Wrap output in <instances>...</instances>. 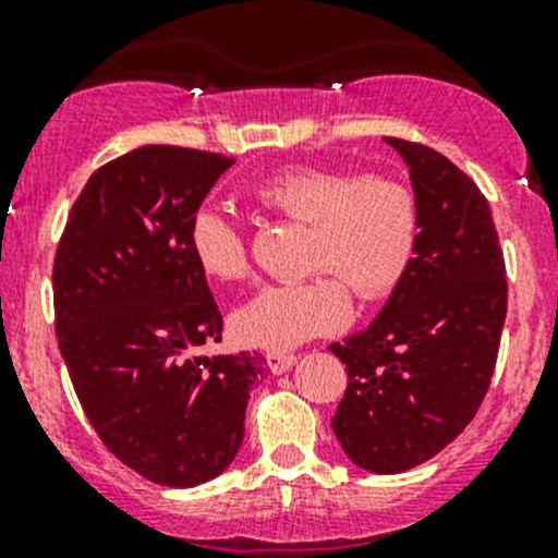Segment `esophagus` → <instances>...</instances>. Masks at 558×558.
<instances>
[{
	"label": "esophagus",
	"mask_w": 558,
	"mask_h": 558,
	"mask_svg": "<svg viewBox=\"0 0 558 558\" xmlns=\"http://www.w3.org/2000/svg\"><path fill=\"white\" fill-rule=\"evenodd\" d=\"M296 362V353H286V351H269L267 353V364L272 373H289Z\"/></svg>",
	"instance_id": "esophagus-1"
}]
</instances>
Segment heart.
<instances>
[{
	"label": "heart",
	"instance_id": "obj_1",
	"mask_svg": "<svg viewBox=\"0 0 558 558\" xmlns=\"http://www.w3.org/2000/svg\"><path fill=\"white\" fill-rule=\"evenodd\" d=\"M269 210L311 223L305 267L313 278L264 286L232 318L238 340L286 351L351 320V291L384 302L408 280L424 234V207L413 185L391 174L335 167H289L256 185ZM189 251L205 278L243 283L253 275L251 240L221 210L199 207L189 221Z\"/></svg>",
	"mask_w": 558,
	"mask_h": 558
}]
</instances>
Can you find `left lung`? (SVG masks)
I'll use <instances>...</instances> for the list:
<instances>
[{
  "instance_id": "8db88e82",
  "label": "left lung",
  "mask_w": 558,
  "mask_h": 558,
  "mask_svg": "<svg viewBox=\"0 0 558 558\" xmlns=\"http://www.w3.org/2000/svg\"><path fill=\"white\" fill-rule=\"evenodd\" d=\"M408 161L424 234L408 280L369 329L331 342L348 386L331 418L342 451L369 472L437 456L475 418L508 315V280L488 199L451 159L386 137Z\"/></svg>"
}]
</instances>
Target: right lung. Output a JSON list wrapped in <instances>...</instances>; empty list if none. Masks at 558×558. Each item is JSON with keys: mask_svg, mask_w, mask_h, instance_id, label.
I'll return each instance as SVG.
<instances>
[{"mask_svg": "<svg viewBox=\"0 0 558 558\" xmlns=\"http://www.w3.org/2000/svg\"><path fill=\"white\" fill-rule=\"evenodd\" d=\"M232 156L143 145L107 161L72 205L53 258L56 340L107 451L161 486L221 475L238 456L258 353L196 356L223 318L189 251V221Z\"/></svg>", "mask_w": 558, "mask_h": 558, "instance_id": "1", "label": "right lung"}]
</instances>
